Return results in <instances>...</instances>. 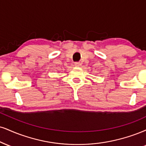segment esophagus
Returning <instances> with one entry per match:
<instances>
[{
	"instance_id": "obj_1",
	"label": "esophagus",
	"mask_w": 146,
	"mask_h": 146,
	"mask_svg": "<svg viewBox=\"0 0 146 146\" xmlns=\"http://www.w3.org/2000/svg\"><path fill=\"white\" fill-rule=\"evenodd\" d=\"M82 65V63L80 62H75V66H77V67H80Z\"/></svg>"
}]
</instances>
